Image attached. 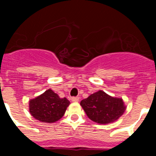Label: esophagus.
Here are the masks:
<instances>
[{
    "label": "esophagus",
    "mask_w": 156,
    "mask_h": 156,
    "mask_svg": "<svg viewBox=\"0 0 156 156\" xmlns=\"http://www.w3.org/2000/svg\"><path fill=\"white\" fill-rule=\"evenodd\" d=\"M72 101H73V102H77V101H79L80 98L79 97H73L72 98Z\"/></svg>",
    "instance_id": "obj_1"
}]
</instances>
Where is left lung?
I'll return each instance as SVG.
<instances>
[{
    "label": "left lung",
    "mask_w": 156,
    "mask_h": 156,
    "mask_svg": "<svg viewBox=\"0 0 156 156\" xmlns=\"http://www.w3.org/2000/svg\"><path fill=\"white\" fill-rule=\"evenodd\" d=\"M80 105L88 118L99 124L115 122L126 108L121 98L110 96L101 90L81 101Z\"/></svg>",
    "instance_id": "8db88e82"
}]
</instances>
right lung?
Returning <instances> with one entry per match:
<instances>
[{"label": "right lung", "instance_id": "1", "mask_svg": "<svg viewBox=\"0 0 156 156\" xmlns=\"http://www.w3.org/2000/svg\"><path fill=\"white\" fill-rule=\"evenodd\" d=\"M70 101L61 98L51 89L29 101V110L32 116L42 122H57L64 115Z\"/></svg>", "mask_w": 156, "mask_h": 156}]
</instances>
